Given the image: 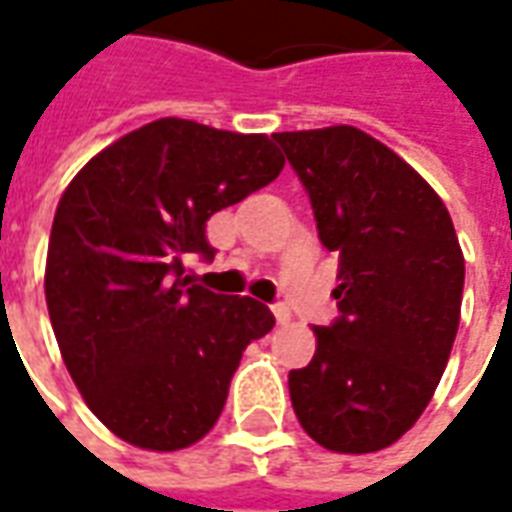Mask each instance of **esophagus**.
I'll list each match as a JSON object with an SVG mask.
<instances>
[{
    "mask_svg": "<svg viewBox=\"0 0 512 512\" xmlns=\"http://www.w3.org/2000/svg\"><path fill=\"white\" fill-rule=\"evenodd\" d=\"M271 310H274V318H277L279 326H285V323H290V310H288V307H285V304H274Z\"/></svg>",
    "mask_w": 512,
    "mask_h": 512,
    "instance_id": "obj_1",
    "label": "esophagus"
}]
</instances>
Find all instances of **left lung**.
Segmentation results:
<instances>
[{"mask_svg":"<svg viewBox=\"0 0 512 512\" xmlns=\"http://www.w3.org/2000/svg\"><path fill=\"white\" fill-rule=\"evenodd\" d=\"M340 257V318L288 386L301 428L332 452L395 444L439 386L458 334L463 252L439 194L354 126L271 136Z\"/></svg>","mask_w":512,"mask_h":512,"instance_id":"obj_1","label":"left lung"}]
</instances>
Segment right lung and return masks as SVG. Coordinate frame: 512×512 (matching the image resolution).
I'll use <instances>...</instances> for the list:
<instances>
[{
	"mask_svg": "<svg viewBox=\"0 0 512 512\" xmlns=\"http://www.w3.org/2000/svg\"><path fill=\"white\" fill-rule=\"evenodd\" d=\"M285 167L266 134L161 117L90 158L62 194L46 257V304L73 384L134 447L183 450L222 414L266 304L211 293L186 260H213L205 222Z\"/></svg>",
	"mask_w": 512,
	"mask_h": 512,
	"instance_id": "obj_1",
	"label": "right lung"
}]
</instances>
